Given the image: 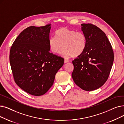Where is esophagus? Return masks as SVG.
Listing matches in <instances>:
<instances>
[{
  "mask_svg": "<svg viewBox=\"0 0 124 124\" xmlns=\"http://www.w3.org/2000/svg\"><path fill=\"white\" fill-rule=\"evenodd\" d=\"M68 62H69V61L68 60H66V59H65V60H64V63H68Z\"/></svg>",
  "mask_w": 124,
  "mask_h": 124,
  "instance_id": "obj_1",
  "label": "esophagus"
}]
</instances>
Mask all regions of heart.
<instances>
[{
	"mask_svg": "<svg viewBox=\"0 0 124 124\" xmlns=\"http://www.w3.org/2000/svg\"><path fill=\"white\" fill-rule=\"evenodd\" d=\"M56 37H51L49 40L51 51L55 54L60 52L62 48V54L68 57H76L84 52L86 47V37L82 32L63 27L55 32Z\"/></svg>",
	"mask_w": 124,
	"mask_h": 124,
	"instance_id": "heart-1",
	"label": "heart"
}]
</instances>
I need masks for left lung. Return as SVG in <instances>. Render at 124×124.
Returning <instances> with one entry per match:
<instances>
[{
  "mask_svg": "<svg viewBox=\"0 0 124 124\" xmlns=\"http://www.w3.org/2000/svg\"><path fill=\"white\" fill-rule=\"evenodd\" d=\"M86 37V47L82 54L72 61L73 81L85 91H93L103 85L108 79L114 55L104 32L91 24H82Z\"/></svg>",
  "mask_w": 124,
  "mask_h": 124,
  "instance_id": "obj_1",
  "label": "left lung"
}]
</instances>
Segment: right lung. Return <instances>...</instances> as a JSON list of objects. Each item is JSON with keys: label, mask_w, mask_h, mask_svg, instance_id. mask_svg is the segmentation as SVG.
<instances>
[{"label": "right lung", "mask_w": 124, "mask_h": 124, "mask_svg": "<svg viewBox=\"0 0 124 124\" xmlns=\"http://www.w3.org/2000/svg\"><path fill=\"white\" fill-rule=\"evenodd\" d=\"M51 24L30 26L18 35L10 48L9 62L15 82L32 95L41 96L52 87L64 59L50 53Z\"/></svg>", "instance_id": "add662e5"}]
</instances>
